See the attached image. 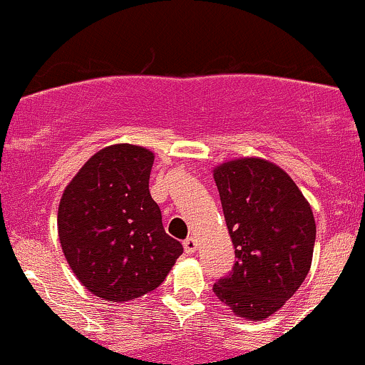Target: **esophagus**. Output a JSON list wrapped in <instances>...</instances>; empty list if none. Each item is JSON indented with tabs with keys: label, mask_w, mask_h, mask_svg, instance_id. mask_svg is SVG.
I'll return each instance as SVG.
<instances>
[{
	"label": "esophagus",
	"mask_w": 365,
	"mask_h": 365,
	"mask_svg": "<svg viewBox=\"0 0 365 365\" xmlns=\"http://www.w3.org/2000/svg\"><path fill=\"white\" fill-rule=\"evenodd\" d=\"M183 249H185L187 254H194L197 250V240L194 237H188L185 242H183Z\"/></svg>",
	"instance_id": "1"
}]
</instances>
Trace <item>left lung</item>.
Returning <instances> with one entry per match:
<instances>
[{"label": "left lung", "mask_w": 365, "mask_h": 365, "mask_svg": "<svg viewBox=\"0 0 365 365\" xmlns=\"http://www.w3.org/2000/svg\"><path fill=\"white\" fill-rule=\"evenodd\" d=\"M215 182L237 261L212 292L238 317L262 321L283 307L311 269L312 209L288 173L266 159L223 163Z\"/></svg>", "instance_id": "obj_1"}]
</instances>
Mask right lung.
<instances>
[{"label": "right lung", "mask_w": 365, "mask_h": 365, "mask_svg": "<svg viewBox=\"0 0 365 365\" xmlns=\"http://www.w3.org/2000/svg\"><path fill=\"white\" fill-rule=\"evenodd\" d=\"M154 154L132 144L96 153L63 192L58 235L83 287L128 302L165 282L183 247L163 228L149 192Z\"/></svg>", "instance_id": "right-lung-1"}]
</instances>
